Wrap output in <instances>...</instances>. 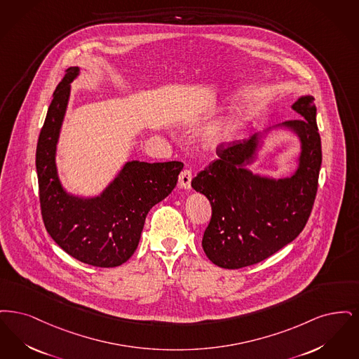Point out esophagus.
<instances>
[{
    "instance_id": "obj_1",
    "label": "esophagus",
    "mask_w": 359,
    "mask_h": 359,
    "mask_svg": "<svg viewBox=\"0 0 359 359\" xmlns=\"http://www.w3.org/2000/svg\"><path fill=\"white\" fill-rule=\"evenodd\" d=\"M178 187L181 189H190L191 187V172L184 170L178 177Z\"/></svg>"
}]
</instances>
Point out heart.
I'll return each mask as SVG.
<instances>
[{
	"label": "heart",
	"mask_w": 359,
	"mask_h": 359,
	"mask_svg": "<svg viewBox=\"0 0 359 359\" xmlns=\"http://www.w3.org/2000/svg\"><path fill=\"white\" fill-rule=\"evenodd\" d=\"M229 137V127L222 122H216L203 131V140L209 147H216Z\"/></svg>",
	"instance_id": "1"
}]
</instances>
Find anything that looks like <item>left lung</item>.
Listing matches in <instances>:
<instances>
[{"instance_id":"left-lung-1","label":"left lung","mask_w":359,"mask_h":359,"mask_svg":"<svg viewBox=\"0 0 359 359\" xmlns=\"http://www.w3.org/2000/svg\"><path fill=\"white\" fill-rule=\"evenodd\" d=\"M291 109L302 118L272 126L228 147L221 144L219 159L191 181V187L212 206L203 248L213 264L238 269L260 263L294 241L310 217L322 165L313 96L297 97ZM272 129L288 130L299 140L297 169L291 176H262L248 168Z\"/></svg>"}]
</instances>
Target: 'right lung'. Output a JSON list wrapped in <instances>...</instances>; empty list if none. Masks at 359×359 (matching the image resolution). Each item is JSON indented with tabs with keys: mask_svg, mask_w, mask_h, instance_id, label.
<instances>
[{
	"mask_svg": "<svg viewBox=\"0 0 359 359\" xmlns=\"http://www.w3.org/2000/svg\"><path fill=\"white\" fill-rule=\"evenodd\" d=\"M79 75L80 67L67 69L53 93L37 142L41 215L48 233L69 256L86 264L111 268L133 256L149 210L172 193L184 163L127 161L97 196L69 193L60 181L56 154L71 83Z\"/></svg>",
	"mask_w": 359,
	"mask_h": 359,
	"instance_id": "1",
	"label": "right lung"
}]
</instances>
